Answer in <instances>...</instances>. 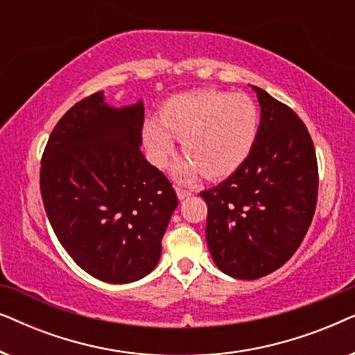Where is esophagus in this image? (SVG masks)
Here are the masks:
<instances>
[{
  "mask_svg": "<svg viewBox=\"0 0 355 355\" xmlns=\"http://www.w3.org/2000/svg\"><path fill=\"white\" fill-rule=\"evenodd\" d=\"M176 193H178V197L182 200V198L192 196V191H189V189H186V187H176Z\"/></svg>",
  "mask_w": 355,
  "mask_h": 355,
  "instance_id": "1",
  "label": "esophagus"
}]
</instances>
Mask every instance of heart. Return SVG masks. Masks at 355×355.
<instances>
[{
  "label": "heart",
  "instance_id": "b5f03b06",
  "mask_svg": "<svg viewBox=\"0 0 355 355\" xmlns=\"http://www.w3.org/2000/svg\"><path fill=\"white\" fill-rule=\"evenodd\" d=\"M259 108L245 94L196 90L164 101L159 121H147L144 142L157 166H166L174 137L182 139L187 155L174 166L179 181L202 173L221 178L234 171L250 153L259 132Z\"/></svg>",
  "mask_w": 355,
  "mask_h": 355
}]
</instances>
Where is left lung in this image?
I'll list each match as a JSON object with an SVG mask.
<instances>
[{
  "instance_id": "obj_1",
  "label": "left lung",
  "mask_w": 355,
  "mask_h": 355,
  "mask_svg": "<svg viewBox=\"0 0 355 355\" xmlns=\"http://www.w3.org/2000/svg\"><path fill=\"white\" fill-rule=\"evenodd\" d=\"M254 90L260 103L254 147L226 181L200 192L211 259L237 279H259L294 255L318 196L317 155L302 119L265 90Z\"/></svg>"
}]
</instances>
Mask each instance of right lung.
Here are the masks:
<instances>
[{"instance_id":"1","label":"right lung","mask_w":355,"mask_h":355,"mask_svg":"<svg viewBox=\"0 0 355 355\" xmlns=\"http://www.w3.org/2000/svg\"><path fill=\"white\" fill-rule=\"evenodd\" d=\"M142 128V101L113 108L96 92L58 121L42 157V198L58 241L106 283H132L157 266L178 207L171 182L140 152Z\"/></svg>"}]
</instances>
